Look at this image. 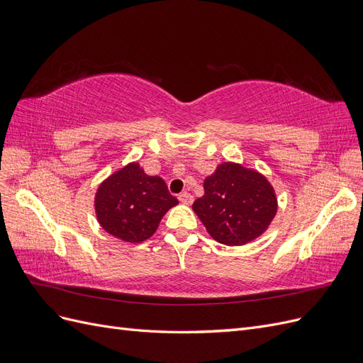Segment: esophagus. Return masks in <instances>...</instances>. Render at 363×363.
<instances>
[{"mask_svg": "<svg viewBox=\"0 0 363 363\" xmlns=\"http://www.w3.org/2000/svg\"><path fill=\"white\" fill-rule=\"evenodd\" d=\"M179 200H180V203H183V204H192V201H194V196L191 195V194H188V192H182L180 195H179Z\"/></svg>", "mask_w": 363, "mask_h": 363, "instance_id": "34e87169", "label": "esophagus"}]
</instances>
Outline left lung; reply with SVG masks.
Here are the masks:
<instances>
[{"label": "left lung", "instance_id": "obj_1", "mask_svg": "<svg viewBox=\"0 0 363 363\" xmlns=\"http://www.w3.org/2000/svg\"><path fill=\"white\" fill-rule=\"evenodd\" d=\"M192 208L216 242L244 245L268 228L277 199L260 172L225 162L204 180V195Z\"/></svg>", "mask_w": 363, "mask_h": 363}]
</instances>
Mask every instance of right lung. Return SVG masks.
Here are the masks:
<instances>
[{"label":"right lung","instance_id":"1","mask_svg":"<svg viewBox=\"0 0 363 363\" xmlns=\"http://www.w3.org/2000/svg\"><path fill=\"white\" fill-rule=\"evenodd\" d=\"M177 204L163 179L147 175L138 162L107 177L95 195L100 225L108 235L133 244L151 238L163 215Z\"/></svg>","mask_w":363,"mask_h":363}]
</instances>
